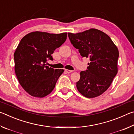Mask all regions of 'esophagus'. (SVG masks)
<instances>
[{
	"instance_id": "34e87169",
	"label": "esophagus",
	"mask_w": 134,
	"mask_h": 134,
	"mask_svg": "<svg viewBox=\"0 0 134 134\" xmlns=\"http://www.w3.org/2000/svg\"><path fill=\"white\" fill-rule=\"evenodd\" d=\"M65 71L67 72V73H70V72H72V70H67V69H65Z\"/></svg>"
}]
</instances>
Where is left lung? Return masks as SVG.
Masks as SVG:
<instances>
[{
    "label": "left lung",
    "instance_id": "1",
    "mask_svg": "<svg viewBox=\"0 0 134 134\" xmlns=\"http://www.w3.org/2000/svg\"><path fill=\"white\" fill-rule=\"evenodd\" d=\"M68 36L81 57L90 61L87 69L80 72V79L76 83L77 90L87 98L100 96L117 74L118 49L107 34L96 29L68 33Z\"/></svg>",
    "mask_w": 134,
    "mask_h": 134
}]
</instances>
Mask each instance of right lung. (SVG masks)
Wrapping results in <instances>:
<instances>
[{"label": "right lung", "mask_w": 134, "mask_h": 134, "mask_svg": "<svg viewBox=\"0 0 134 134\" xmlns=\"http://www.w3.org/2000/svg\"><path fill=\"white\" fill-rule=\"evenodd\" d=\"M67 34L32 32L22 38L14 53L15 71L20 85L32 96H47L64 70L47 66L51 54L64 44Z\"/></svg>", "instance_id": "1"}]
</instances>
